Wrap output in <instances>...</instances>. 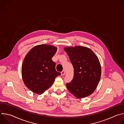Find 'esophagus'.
Segmentation results:
<instances>
[{"label": "esophagus", "mask_w": 124, "mask_h": 124, "mask_svg": "<svg viewBox=\"0 0 124 124\" xmlns=\"http://www.w3.org/2000/svg\"><path fill=\"white\" fill-rule=\"evenodd\" d=\"M61 74L62 76H64V75H65V71L64 70H63L61 72Z\"/></svg>", "instance_id": "34e87169"}]
</instances>
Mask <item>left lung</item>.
<instances>
[{
	"label": "left lung",
	"mask_w": 124,
	"mask_h": 124,
	"mask_svg": "<svg viewBox=\"0 0 124 124\" xmlns=\"http://www.w3.org/2000/svg\"><path fill=\"white\" fill-rule=\"evenodd\" d=\"M74 69V77L67 83L68 90L77 98L91 95L101 77V66L98 57L89 48L76 46L64 47Z\"/></svg>",
	"instance_id": "1"
}]
</instances>
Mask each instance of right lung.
Segmentation results:
<instances>
[{
  "instance_id": "add662e5",
  "label": "right lung",
  "mask_w": 124,
  "mask_h": 124,
  "mask_svg": "<svg viewBox=\"0 0 124 124\" xmlns=\"http://www.w3.org/2000/svg\"><path fill=\"white\" fill-rule=\"evenodd\" d=\"M56 51L54 46L39 45L31 49L24 57L22 78L25 85L33 93L42 94L61 75L56 70L55 63L52 60Z\"/></svg>"
}]
</instances>
